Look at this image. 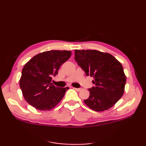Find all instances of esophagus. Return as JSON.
Instances as JSON below:
<instances>
[{"instance_id":"34e87169","label":"esophagus","mask_w":146,"mask_h":146,"mask_svg":"<svg viewBox=\"0 0 146 146\" xmlns=\"http://www.w3.org/2000/svg\"><path fill=\"white\" fill-rule=\"evenodd\" d=\"M73 89H75V90H76V91H78V92H79V91H80V90H82V88H73Z\"/></svg>"}]
</instances>
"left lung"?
<instances>
[{"label": "left lung", "mask_w": 146, "mask_h": 146, "mask_svg": "<svg viewBox=\"0 0 146 146\" xmlns=\"http://www.w3.org/2000/svg\"><path fill=\"white\" fill-rule=\"evenodd\" d=\"M75 60L86 76L94 77L95 86L84 100L92 110L104 111L113 107L124 92L126 76L122 64L110 54L97 50H75Z\"/></svg>", "instance_id": "obj_1"}]
</instances>
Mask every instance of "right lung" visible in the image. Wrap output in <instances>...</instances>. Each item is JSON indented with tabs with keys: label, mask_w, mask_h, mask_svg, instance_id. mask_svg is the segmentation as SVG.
Here are the masks:
<instances>
[{
	"label": "right lung",
	"mask_w": 146,
	"mask_h": 146,
	"mask_svg": "<svg viewBox=\"0 0 146 146\" xmlns=\"http://www.w3.org/2000/svg\"><path fill=\"white\" fill-rule=\"evenodd\" d=\"M70 51L51 50L35 56L24 65L19 85L24 98L40 110L53 108L64 96L68 87L52 85V76L71 56Z\"/></svg>",
	"instance_id": "right-lung-1"
}]
</instances>
